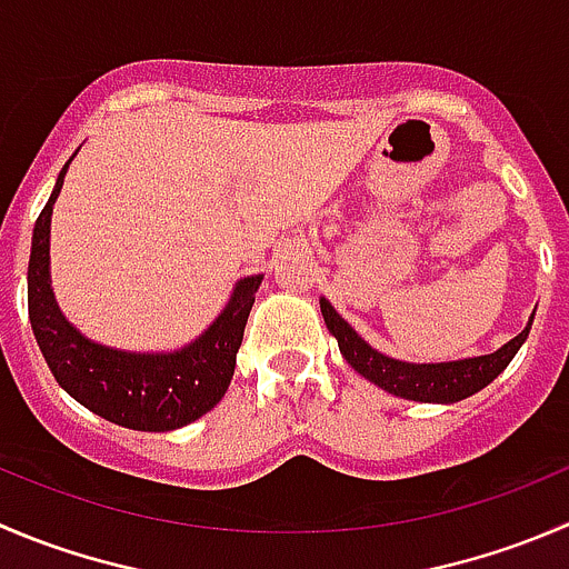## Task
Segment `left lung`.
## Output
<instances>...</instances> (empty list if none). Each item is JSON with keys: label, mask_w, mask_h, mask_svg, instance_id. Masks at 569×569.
I'll return each instance as SVG.
<instances>
[{"label": "left lung", "mask_w": 569, "mask_h": 569, "mask_svg": "<svg viewBox=\"0 0 569 569\" xmlns=\"http://www.w3.org/2000/svg\"><path fill=\"white\" fill-rule=\"evenodd\" d=\"M322 308L325 325L330 333L339 341L341 356L347 358L358 375L369 380V383L380 386L389 395L402 397V400L417 402H459L467 400L470 395L481 391L483 386L492 383L500 372L511 363L522 341L531 333L533 317L528 319L526 330L517 333L515 339L506 341L500 350L489 352V356L478 358H461V361H445V363H408L397 361V358L383 356L375 347H369L345 319L336 313V308L328 300H319Z\"/></svg>", "instance_id": "left-lung-1"}]
</instances>
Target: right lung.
<instances>
[{
    "mask_svg": "<svg viewBox=\"0 0 569 569\" xmlns=\"http://www.w3.org/2000/svg\"><path fill=\"white\" fill-rule=\"evenodd\" d=\"M71 158L60 169L52 197L32 230L27 267L32 333L54 380L88 411L132 431L161 433L183 428L211 411L228 391L263 274L239 280L211 328L174 352H124L86 339L60 313L49 278V222Z\"/></svg>",
    "mask_w": 569,
    "mask_h": 569,
    "instance_id": "1",
    "label": "right lung"
}]
</instances>
